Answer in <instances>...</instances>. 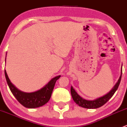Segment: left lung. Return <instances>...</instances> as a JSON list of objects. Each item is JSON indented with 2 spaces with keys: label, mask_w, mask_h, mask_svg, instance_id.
Returning a JSON list of instances; mask_svg holds the SVG:
<instances>
[{
  "label": "left lung",
  "mask_w": 127,
  "mask_h": 127,
  "mask_svg": "<svg viewBox=\"0 0 127 127\" xmlns=\"http://www.w3.org/2000/svg\"><path fill=\"white\" fill-rule=\"evenodd\" d=\"M122 74V69H121V74H120V76L119 77L118 81L117 82L116 85L114 86V87L111 89V90L109 92H108L107 94L104 95L103 96L99 97V98L93 99V100H87V99L82 98L80 95H79L76 91L71 86V93L73 100L77 104H78L80 107H84V108L96 109L98 107H100L101 106H103L105 103H107L111 99V97L114 95L115 92H116L119 86L120 80H121Z\"/></svg>",
  "instance_id": "1"
}]
</instances>
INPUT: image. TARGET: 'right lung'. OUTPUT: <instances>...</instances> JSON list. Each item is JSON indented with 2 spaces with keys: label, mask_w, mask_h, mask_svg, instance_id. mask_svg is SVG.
Returning <instances> with one entry per match:
<instances>
[{
  "label": "right lung",
  "mask_w": 127,
  "mask_h": 127,
  "mask_svg": "<svg viewBox=\"0 0 127 127\" xmlns=\"http://www.w3.org/2000/svg\"><path fill=\"white\" fill-rule=\"evenodd\" d=\"M5 75L10 91L17 99L18 101L24 107L31 109L40 107L48 103L51 98L56 80L61 77V75L55 77L43 88L36 92L27 93L18 90L11 82L5 70Z\"/></svg>",
  "instance_id": "add662e5"
}]
</instances>
